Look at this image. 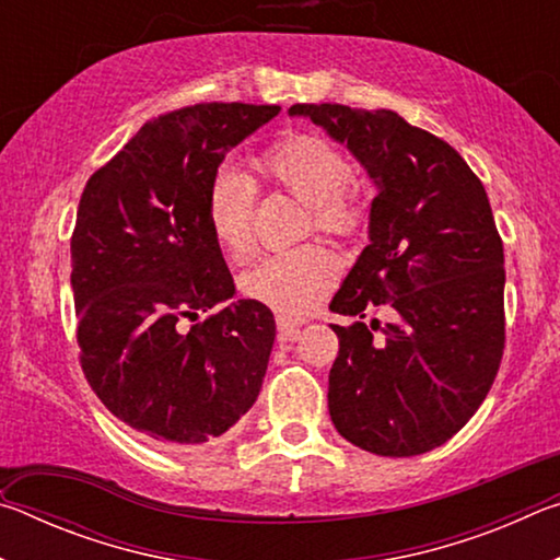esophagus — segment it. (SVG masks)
Here are the masks:
<instances>
[{
	"mask_svg": "<svg viewBox=\"0 0 560 560\" xmlns=\"http://www.w3.org/2000/svg\"><path fill=\"white\" fill-rule=\"evenodd\" d=\"M301 324H303V320H299V318L277 316V328H279V334H281L283 338H289V340L296 338V330H299V326H301Z\"/></svg>",
	"mask_w": 560,
	"mask_h": 560,
	"instance_id": "obj_1",
	"label": "esophagus"
}]
</instances>
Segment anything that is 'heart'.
Instances as JSON below:
<instances>
[{
    "label": "heart",
    "instance_id": "1",
    "mask_svg": "<svg viewBox=\"0 0 560 560\" xmlns=\"http://www.w3.org/2000/svg\"><path fill=\"white\" fill-rule=\"evenodd\" d=\"M261 183L287 189L308 207V230L350 240L365 224V202L355 187L343 150L314 132H291L254 158ZM254 187L246 177L222 170L207 197V224L226 259L244 261L254 252ZM338 259L320 244L271 254L242 273L246 296L283 316H301L334 289Z\"/></svg>",
    "mask_w": 560,
    "mask_h": 560
}]
</instances>
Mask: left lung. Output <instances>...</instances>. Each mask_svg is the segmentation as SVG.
I'll return each instance as SVG.
<instances>
[{
    "label": "left lung",
    "instance_id": "1",
    "mask_svg": "<svg viewBox=\"0 0 560 560\" xmlns=\"http://www.w3.org/2000/svg\"><path fill=\"white\" fill-rule=\"evenodd\" d=\"M291 113L348 143L377 187L371 244L328 306L355 316L334 326L330 420L365 452H430L479 410L504 355V244L487 189L450 143L393 110Z\"/></svg>",
    "mask_w": 560,
    "mask_h": 560
}]
</instances>
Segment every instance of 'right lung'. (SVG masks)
Instances as JSON below:
<instances>
[{"label": "right lung", "instance_id": "add662e5", "mask_svg": "<svg viewBox=\"0 0 560 560\" xmlns=\"http://www.w3.org/2000/svg\"><path fill=\"white\" fill-rule=\"evenodd\" d=\"M279 110H167L83 187L71 234L81 371L120 422L158 444L222 438L261 390L273 314L254 299L222 303L234 283L207 197L224 155Z\"/></svg>", "mask_w": 560, "mask_h": 560}]
</instances>
